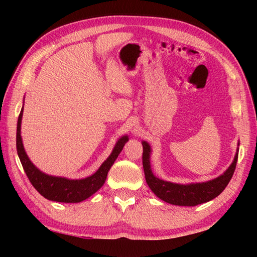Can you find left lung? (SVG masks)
Returning a JSON list of instances; mask_svg holds the SVG:
<instances>
[{"label":"left lung","instance_id":"left-lung-1","mask_svg":"<svg viewBox=\"0 0 257 257\" xmlns=\"http://www.w3.org/2000/svg\"><path fill=\"white\" fill-rule=\"evenodd\" d=\"M143 165L147 184L149 185L152 192L159 199L167 202V203L182 206H195L198 204L209 202L216 198L217 195H220L233 177L238 157L237 148L232 165L220 177L201 183L178 184L169 181H163V180L154 176L150 166L151 148L147 141H143Z\"/></svg>","mask_w":257,"mask_h":257}]
</instances>
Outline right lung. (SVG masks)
Wrapping results in <instances>:
<instances>
[{
	"label": "right lung",
	"instance_id": "right-lung-1",
	"mask_svg": "<svg viewBox=\"0 0 257 257\" xmlns=\"http://www.w3.org/2000/svg\"><path fill=\"white\" fill-rule=\"evenodd\" d=\"M22 116H23V108L20 112L18 128H16V149H18L19 158L33 187L45 199L51 201L64 202V203H78L96 193L105 183L108 171L110 170L118 155L121 152L124 144L128 141V136H122L113 147V150L110 156L107 158V160L90 177L79 180H70L62 177L48 176V174L38 170L26 155L21 137Z\"/></svg>",
	"mask_w": 257,
	"mask_h": 257
}]
</instances>
